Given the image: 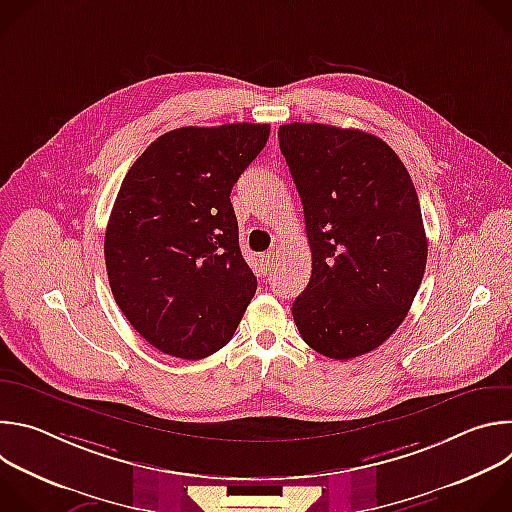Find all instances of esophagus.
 Segmentation results:
<instances>
[{"label":"esophagus","instance_id":"1","mask_svg":"<svg viewBox=\"0 0 512 512\" xmlns=\"http://www.w3.org/2000/svg\"><path fill=\"white\" fill-rule=\"evenodd\" d=\"M261 267H263V273H269L271 267H273V261H275V253L273 251H267L261 255Z\"/></svg>","mask_w":512,"mask_h":512}]
</instances>
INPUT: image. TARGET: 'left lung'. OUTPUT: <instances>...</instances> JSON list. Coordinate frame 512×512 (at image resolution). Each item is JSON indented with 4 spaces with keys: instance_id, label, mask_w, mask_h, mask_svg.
<instances>
[{
    "instance_id": "8db88e82",
    "label": "left lung",
    "mask_w": 512,
    "mask_h": 512,
    "mask_svg": "<svg viewBox=\"0 0 512 512\" xmlns=\"http://www.w3.org/2000/svg\"><path fill=\"white\" fill-rule=\"evenodd\" d=\"M277 137L312 251L294 322L328 358L367 354L405 320L425 271L427 239L411 176L367 131L287 123Z\"/></svg>"
}]
</instances>
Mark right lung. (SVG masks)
Returning <instances> with one entry per match:
<instances>
[{
    "label": "right lung",
    "instance_id": "right-lung-1",
    "mask_svg": "<svg viewBox=\"0 0 512 512\" xmlns=\"http://www.w3.org/2000/svg\"><path fill=\"white\" fill-rule=\"evenodd\" d=\"M269 129L168 131L121 182L105 233L109 285L135 332L164 354L198 360L221 350L255 296L231 190Z\"/></svg>",
    "mask_w": 512,
    "mask_h": 512
}]
</instances>
